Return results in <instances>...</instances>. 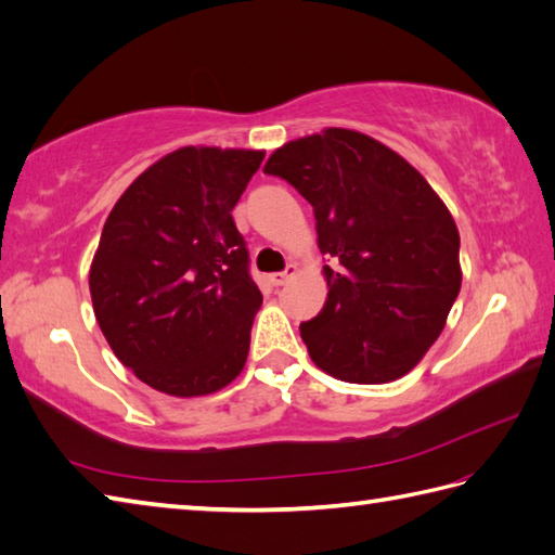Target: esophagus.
Wrapping results in <instances>:
<instances>
[{"mask_svg":"<svg viewBox=\"0 0 555 555\" xmlns=\"http://www.w3.org/2000/svg\"><path fill=\"white\" fill-rule=\"evenodd\" d=\"M299 275V266L297 263H289L285 270H282V273H270V285H275V287H280V285H287V282L292 280V278H297Z\"/></svg>","mask_w":555,"mask_h":555,"instance_id":"obj_1","label":"esophagus"}]
</instances>
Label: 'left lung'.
Listing matches in <instances>:
<instances>
[{
  "mask_svg": "<svg viewBox=\"0 0 555 555\" xmlns=\"http://www.w3.org/2000/svg\"><path fill=\"white\" fill-rule=\"evenodd\" d=\"M266 173L313 206L327 299L301 339L320 371L353 385L411 373L447 325L461 292L459 228L429 182L359 130L282 144Z\"/></svg>",
  "mask_w": 555,
  "mask_h": 555,
  "instance_id": "obj_1",
  "label": "left lung"
}]
</instances>
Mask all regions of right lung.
Listing matches in <instances>:
<instances>
[{"instance_id": "add662e5", "label": "right lung", "mask_w": 555, "mask_h": 555, "mask_svg": "<svg viewBox=\"0 0 555 555\" xmlns=\"http://www.w3.org/2000/svg\"><path fill=\"white\" fill-rule=\"evenodd\" d=\"M261 150L180 146L132 180L90 266L92 309L116 359L168 397H206L246 363L263 297L232 208Z\"/></svg>"}]
</instances>
